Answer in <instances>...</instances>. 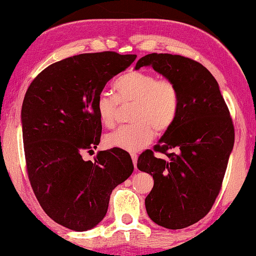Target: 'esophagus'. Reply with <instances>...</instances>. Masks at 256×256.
<instances>
[{"label": "esophagus", "mask_w": 256, "mask_h": 256, "mask_svg": "<svg viewBox=\"0 0 256 256\" xmlns=\"http://www.w3.org/2000/svg\"><path fill=\"white\" fill-rule=\"evenodd\" d=\"M131 158H132V161H133V166H134L136 170V161H138V155L134 154V152H132Z\"/></svg>", "instance_id": "34e87169"}]
</instances>
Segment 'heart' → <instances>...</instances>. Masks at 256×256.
Masks as SVG:
<instances>
[{"mask_svg":"<svg viewBox=\"0 0 256 256\" xmlns=\"http://www.w3.org/2000/svg\"><path fill=\"white\" fill-rule=\"evenodd\" d=\"M114 88L116 96L109 92L98 96V120L106 128H112L118 106L132 104L130 120L133 124L106 134V146L140 150L150 142L154 131L162 134L176 122L180 96L177 86L170 80L158 79L150 72L128 71L114 82Z\"/></svg>","mask_w":256,"mask_h":256,"instance_id":"1","label":"heart"}]
</instances>
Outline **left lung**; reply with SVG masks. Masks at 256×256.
Listing matches in <instances>:
<instances>
[{"mask_svg": "<svg viewBox=\"0 0 256 256\" xmlns=\"http://www.w3.org/2000/svg\"><path fill=\"white\" fill-rule=\"evenodd\" d=\"M152 66L177 86L180 106L174 124L152 150L139 156L138 169L152 176L144 204L152 222L178 230L199 222L218 196L234 150V128L220 86L202 64L188 57L152 52L136 64Z\"/></svg>", "mask_w": 256, "mask_h": 256, "instance_id": "obj_1", "label": "left lung"}]
</instances>
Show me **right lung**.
Masks as SVG:
<instances>
[{"instance_id": "obj_1", "label": "right lung", "mask_w": 256, "mask_h": 256, "mask_svg": "<svg viewBox=\"0 0 256 256\" xmlns=\"http://www.w3.org/2000/svg\"><path fill=\"white\" fill-rule=\"evenodd\" d=\"M115 52L68 57L36 76L26 90L22 128L30 186L44 212L60 226L87 231L104 220L110 194L133 172L128 152H82L100 142L98 96L106 84L134 62Z\"/></svg>"}]
</instances>
